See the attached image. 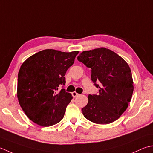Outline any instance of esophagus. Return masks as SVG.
<instances>
[{
	"label": "esophagus",
	"instance_id": "obj_1",
	"mask_svg": "<svg viewBox=\"0 0 153 153\" xmlns=\"http://www.w3.org/2000/svg\"><path fill=\"white\" fill-rule=\"evenodd\" d=\"M72 95L74 98H75V97H76V96H79V94H78V93L76 92H72Z\"/></svg>",
	"mask_w": 153,
	"mask_h": 153
}]
</instances>
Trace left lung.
Returning <instances> with one entry per match:
<instances>
[{"mask_svg":"<svg viewBox=\"0 0 153 153\" xmlns=\"http://www.w3.org/2000/svg\"><path fill=\"white\" fill-rule=\"evenodd\" d=\"M77 59L91 68V80L100 89L98 95H88V104L82 108L84 116L98 124L114 122L126 110L131 100L133 81L128 64L105 48L83 51Z\"/></svg>","mask_w":153,"mask_h":153,"instance_id":"left-lung-1","label":"left lung"}]
</instances>
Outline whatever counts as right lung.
I'll return each instance as SVG.
<instances>
[{
	"label": "right lung",
	"mask_w": 153,
	"mask_h": 153,
	"mask_svg": "<svg viewBox=\"0 0 153 153\" xmlns=\"http://www.w3.org/2000/svg\"><path fill=\"white\" fill-rule=\"evenodd\" d=\"M79 51L45 49L31 56L18 74L17 96L27 117L41 126L59 123L73 97L64 88L65 75Z\"/></svg>",
	"instance_id": "1"
}]
</instances>
